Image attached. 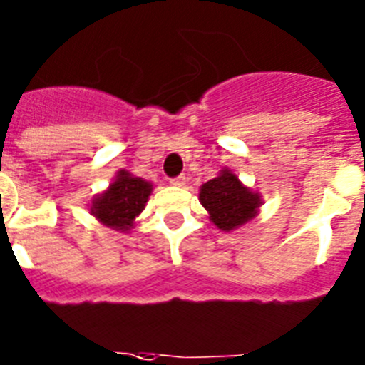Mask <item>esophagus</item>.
<instances>
[{"label":"esophagus","instance_id":"34e87169","mask_svg":"<svg viewBox=\"0 0 365 365\" xmlns=\"http://www.w3.org/2000/svg\"><path fill=\"white\" fill-rule=\"evenodd\" d=\"M185 183H187L185 176H176V178L170 180V185L174 187H185Z\"/></svg>","mask_w":365,"mask_h":365}]
</instances>
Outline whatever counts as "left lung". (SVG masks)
I'll use <instances>...</instances> for the list:
<instances>
[{"instance_id":"8db88e82","label":"left lung","mask_w":365,"mask_h":365,"mask_svg":"<svg viewBox=\"0 0 365 365\" xmlns=\"http://www.w3.org/2000/svg\"><path fill=\"white\" fill-rule=\"evenodd\" d=\"M198 200L209 213V220L220 231L239 230L257 217L262 205L261 195L244 185L227 167L200 187Z\"/></svg>"}]
</instances>
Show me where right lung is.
<instances>
[{
  "label": "right lung",
  "instance_id": "obj_1",
  "mask_svg": "<svg viewBox=\"0 0 365 365\" xmlns=\"http://www.w3.org/2000/svg\"><path fill=\"white\" fill-rule=\"evenodd\" d=\"M152 182L134 176L128 170H117L113 182L93 196L90 213L106 227L126 233L134 227L152 192Z\"/></svg>",
  "mask_w": 365,
  "mask_h": 365
}]
</instances>
